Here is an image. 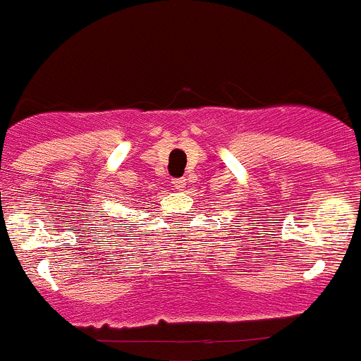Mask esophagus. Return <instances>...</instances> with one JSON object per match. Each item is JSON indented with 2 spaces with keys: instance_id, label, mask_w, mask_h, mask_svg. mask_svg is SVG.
I'll return each instance as SVG.
<instances>
[{
  "instance_id": "obj_1",
  "label": "esophagus",
  "mask_w": 361,
  "mask_h": 361,
  "mask_svg": "<svg viewBox=\"0 0 361 361\" xmlns=\"http://www.w3.org/2000/svg\"><path fill=\"white\" fill-rule=\"evenodd\" d=\"M173 185L174 188H178V190H185V187H187V180H185V178H176V180H173Z\"/></svg>"
}]
</instances>
